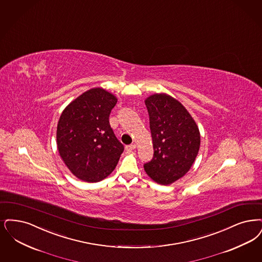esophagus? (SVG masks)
<instances>
[{
  "instance_id": "34e87169",
  "label": "esophagus",
  "mask_w": 262,
  "mask_h": 262,
  "mask_svg": "<svg viewBox=\"0 0 262 262\" xmlns=\"http://www.w3.org/2000/svg\"><path fill=\"white\" fill-rule=\"evenodd\" d=\"M136 148V145L134 143V144H129V145H126V151H128V152H132V151H134L135 149Z\"/></svg>"
}]
</instances>
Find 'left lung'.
<instances>
[{
  "mask_svg": "<svg viewBox=\"0 0 262 262\" xmlns=\"http://www.w3.org/2000/svg\"><path fill=\"white\" fill-rule=\"evenodd\" d=\"M154 156L144 165L149 178L168 185L188 172L199 152V127L187 109L167 94L145 99Z\"/></svg>",
  "mask_w": 262,
  "mask_h": 262,
  "instance_id": "8db88e82",
  "label": "left lung"
}]
</instances>
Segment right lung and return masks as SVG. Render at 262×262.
<instances>
[{
    "label": "right lung",
    "mask_w": 262,
    "mask_h": 262,
    "mask_svg": "<svg viewBox=\"0 0 262 262\" xmlns=\"http://www.w3.org/2000/svg\"><path fill=\"white\" fill-rule=\"evenodd\" d=\"M117 97L91 89L65 107L56 128L59 156L76 178L90 183L107 178L124 151L109 124Z\"/></svg>",
    "instance_id": "obj_1"
}]
</instances>
